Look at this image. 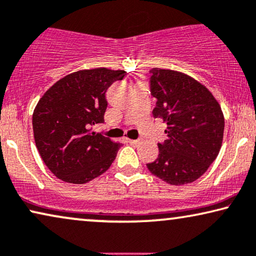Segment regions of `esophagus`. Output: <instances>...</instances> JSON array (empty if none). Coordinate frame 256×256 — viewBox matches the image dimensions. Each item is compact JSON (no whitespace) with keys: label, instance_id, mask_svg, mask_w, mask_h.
Instances as JSON below:
<instances>
[{"label":"esophagus","instance_id":"esophagus-1","mask_svg":"<svg viewBox=\"0 0 256 256\" xmlns=\"http://www.w3.org/2000/svg\"><path fill=\"white\" fill-rule=\"evenodd\" d=\"M128 142L133 146H139V144H140L139 140H133V139H128Z\"/></svg>","mask_w":256,"mask_h":256}]
</instances>
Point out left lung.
Wrapping results in <instances>:
<instances>
[{
  "mask_svg": "<svg viewBox=\"0 0 256 256\" xmlns=\"http://www.w3.org/2000/svg\"><path fill=\"white\" fill-rule=\"evenodd\" d=\"M153 116L166 124L168 138L158 144L159 156L147 164L154 176L170 186L188 184L200 178L218 156L225 120L212 92L182 72L153 68Z\"/></svg>",
  "mask_w": 256,
  "mask_h": 256,
  "instance_id": "obj_1",
  "label": "left lung"
}]
</instances>
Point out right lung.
I'll return each mask as SVG.
<instances>
[{"label": "right lung", "mask_w": 256, "mask_h": 256, "mask_svg": "<svg viewBox=\"0 0 256 256\" xmlns=\"http://www.w3.org/2000/svg\"><path fill=\"white\" fill-rule=\"evenodd\" d=\"M125 70L106 67L70 73L48 88L32 114L34 142L58 178L84 184L110 168L122 144L92 131L104 122L106 89Z\"/></svg>", "instance_id": "obj_1"}]
</instances>
